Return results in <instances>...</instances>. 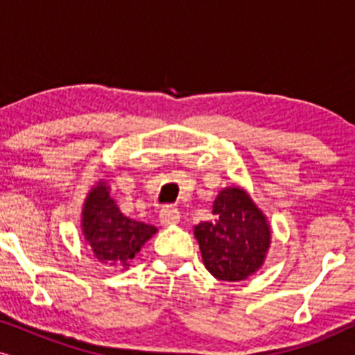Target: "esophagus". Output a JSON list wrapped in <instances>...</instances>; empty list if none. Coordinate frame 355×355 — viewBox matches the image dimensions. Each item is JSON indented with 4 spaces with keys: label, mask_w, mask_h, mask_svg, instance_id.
I'll return each mask as SVG.
<instances>
[{
    "label": "esophagus",
    "mask_w": 355,
    "mask_h": 355,
    "mask_svg": "<svg viewBox=\"0 0 355 355\" xmlns=\"http://www.w3.org/2000/svg\"><path fill=\"white\" fill-rule=\"evenodd\" d=\"M179 210L174 207H164L162 211H159V223H162L163 226H173L179 223Z\"/></svg>",
    "instance_id": "esophagus-1"
}]
</instances>
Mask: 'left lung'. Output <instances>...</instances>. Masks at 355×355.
Returning a JSON list of instances; mask_svg holds the SVG:
<instances>
[{"label":"left lung","mask_w":355,"mask_h":355,"mask_svg":"<svg viewBox=\"0 0 355 355\" xmlns=\"http://www.w3.org/2000/svg\"><path fill=\"white\" fill-rule=\"evenodd\" d=\"M215 221L193 226L205 268L216 279L234 283L257 273L271 245V226L245 189H221L213 202Z\"/></svg>","instance_id":"1"}]
</instances>
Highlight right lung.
<instances>
[{
  "label": "right lung",
  "instance_id": "add662e5",
  "mask_svg": "<svg viewBox=\"0 0 355 355\" xmlns=\"http://www.w3.org/2000/svg\"><path fill=\"white\" fill-rule=\"evenodd\" d=\"M80 230L96 260L123 270L129 268L130 260L139 254L145 242L158 232L152 225L123 215L103 179L87 193L82 205Z\"/></svg>",
  "mask_w": 355,
  "mask_h": 355
}]
</instances>
